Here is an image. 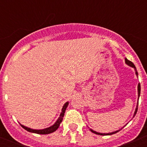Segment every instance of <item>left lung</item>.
I'll return each mask as SVG.
<instances>
[{"mask_svg": "<svg viewBox=\"0 0 147 147\" xmlns=\"http://www.w3.org/2000/svg\"><path fill=\"white\" fill-rule=\"evenodd\" d=\"M125 63L127 65L130 66V67H133L135 69V71H136V76H138V72H137V70H136V66H135V65L132 63L131 61L128 60V59H127V58H125ZM140 94H141V85H140V83L138 85V98H139V96H140ZM138 103L137 104V106H136V110H135V113H134V115H133V117H134L135 115H136V113H137V110H138ZM123 128V127H122ZM90 130L92 132H93V133H95V134L96 135H100V136H110V135H113V134H115V133H116V132H119L120 129H119V130H116L115 131V132H110V133H100V132H96V131L93 130V129H90Z\"/></svg>", "mask_w": 147, "mask_h": 147, "instance_id": "obj_1", "label": "left lung"}]
</instances>
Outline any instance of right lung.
I'll list each match as a JSON object with an SVG mask.
<instances>
[{"instance_id": "right-lung-1", "label": "right lung", "mask_w": 147, "mask_h": 147, "mask_svg": "<svg viewBox=\"0 0 147 147\" xmlns=\"http://www.w3.org/2000/svg\"><path fill=\"white\" fill-rule=\"evenodd\" d=\"M68 104H69V102H68L65 103V105H63V107H62V112H61L60 115H59V117L58 118L57 121H56L52 126H51V127H48V128H45V129H31V128H28V127H26V126L22 125L21 124H20V125H21V127H23V129H25L26 130H27L28 132H33V133H37V134H40V135H46V134H49V133H52V132H55V131L59 128V125H60L61 124V122L62 121L63 117H64L65 112V110L66 108H67Z\"/></svg>"}]
</instances>
